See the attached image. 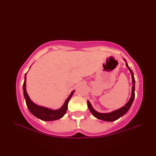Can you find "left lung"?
Instances as JSON below:
<instances>
[{
    "label": "left lung",
    "instance_id": "8db88e82",
    "mask_svg": "<svg viewBox=\"0 0 156 156\" xmlns=\"http://www.w3.org/2000/svg\"><path fill=\"white\" fill-rule=\"evenodd\" d=\"M126 66L127 67L130 72L131 73V76H132V83H133V87H132V92H131V96L130 100H129V102L126 103L125 106L122 107L120 109L115 110L114 112H111V113H98L95 111L93 107L90 104V102L88 100L87 101V105H88V108L89 111H90L91 113L93 114L94 116H95L98 119L102 120H105V121H107V122H112V121H115L116 120H118V118H120L121 116H122L123 115H125V113L127 112V111L129 109V108L131 106L132 102H133L134 98H135V79H134V76H133V73L132 72V70L127 65V63H126Z\"/></svg>",
    "mask_w": 156,
    "mask_h": 156
}]
</instances>
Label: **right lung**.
I'll use <instances>...</instances> for the list:
<instances>
[{
    "instance_id": "right-lung-1",
    "label": "right lung",
    "mask_w": 156,
    "mask_h": 156,
    "mask_svg": "<svg viewBox=\"0 0 156 156\" xmlns=\"http://www.w3.org/2000/svg\"><path fill=\"white\" fill-rule=\"evenodd\" d=\"M26 74L25 75V81L23 83V93H24V97L25 98L26 104L28 107L29 110L32 114L36 116V118H39L42 120L44 121H51V120H56L58 119L61 118L63 115L65 114L67 110V105L68 102L72 96H73V94L74 91L71 93L70 96L68 97V98L66 100L65 104L63 106L60 108L58 110H51L47 109V108L38 106L34 103V102L30 100V97H29L28 94L26 91Z\"/></svg>"
}]
</instances>
